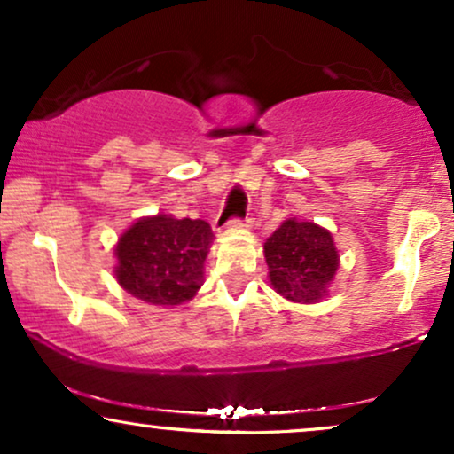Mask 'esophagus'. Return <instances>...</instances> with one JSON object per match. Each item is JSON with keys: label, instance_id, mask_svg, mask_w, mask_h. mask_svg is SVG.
Here are the masks:
<instances>
[{"label": "esophagus", "instance_id": "esophagus-1", "mask_svg": "<svg viewBox=\"0 0 454 454\" xmlns=\"http://www.w3.org/2000/svg\"><path fill=\"white\" fill-rule=\"evenodd\" d=\"M249 223H252L249 217H243V220H239V217H231V220H226L223 223H220V220H217V226L220 228H249Z\"/></svg>", "mask_w": 454, "mask_h": 454}]
</instances>
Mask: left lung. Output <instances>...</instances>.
Masks as SVG:
<instances>
[{
    "label": "left lung",
    "mask_w": 454,
    "mask_h": 454,
    "mask_svg": "<svg viewBox=\"0 0 454 454\" xmlns=\"http://www.w3.org/2000/svg\"><path fill=\"white\" fill-rule=\"evenodd\" d=\"M264 260L275 293L293 303L325 299L340 269V254L326 228L288 217L264 243Z\"/></svg>",
    "instance_id": "8db88e82"
}]
</instances>
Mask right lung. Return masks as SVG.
<instances>
[{"label": "right lung", "mask_w": 454, "mask_h": 454, "mask_svg": "<svg viewBox=\"0 0 454 454\" xmlns=\"http://www.w3.org/2000/svg\"><path fill=\"white\" fill-rule=\"evenodd\" d=\"M213 231L205 220H175L158 213L134 222L119 237V286L149 305L175 307L190 301L202 286Z\"/></svg>", "instance_id": "obj_1"}]
</instances>
